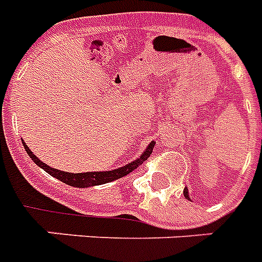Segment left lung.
<instances>
[{
	"label": "left lung",
	"mask_w": 262,
	"mask_h": 262,
	"mask_svg": "<svg viewBox=\"0 0 262 262\" xmlns=\"http://www.w3.org/2000/svg\"><path fill=\"white\" fill-rule=\"evenodd\" d=\"M183 195H185V197H186V199L189 200V193H187V187H185V189H183Z\"/></svg>",
	"instance_id": "8db88e82"
}]
</instances>
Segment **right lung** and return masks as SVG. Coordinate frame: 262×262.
<instances>
[{
  "label": "right lung",
  "mask_w": 262,
  "mask_h": 262,
  "mask_svg": "<svg viewBox=\"0 0 262 262\" xmlns=\"http://www.w3.org/2000/svg\"><path fill=\"white\" fill-rule=\"evenodd\" d=\"M23 145L26 148L27 154L30 155V158L34 160L35 163L38 164L39 167H42L46 172H49L50 175H53L54 178L59 179L61 182L67 183V185H71V186L75 187H90V186H96V185H102V183L113 182L115 179H119L127 175L129 172H132L133 170L141 166V164L145 162V160L151 156L152 151H154V147H155V143L152 141L149 143V145L147 147V149L143 152V155L140 156L139 159L133 160L129 164H125L122 167L115 168V170H111V171H92V172H67L61 171V170H57V168H53L50 166H47L46 163H43L40 160L34 155V152L31 151L30 148L27 147V144L23 141Z\"/></svg>",
  "instance_id": "right-lung-1"
}]
</instances>
